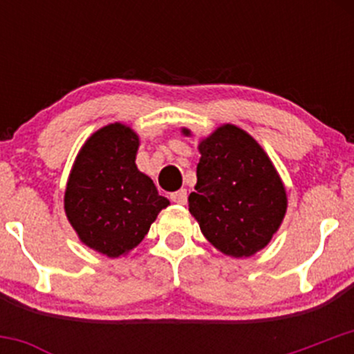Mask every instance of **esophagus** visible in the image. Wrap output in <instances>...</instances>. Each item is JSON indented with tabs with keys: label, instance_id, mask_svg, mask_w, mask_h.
Instances as JSON below:
<instances>
[{
	"label": "esophagus",
	"instance_id": "34e87169",
	"mask_svg": "<svg viewBox=\"0 0 354 354\" xmlns=\"http://www.w3.org/2000/svg\"><path fill=\"white\" fill-rule=\"evenodd\" d=\"M171 200H173L174 203H180V205H185L187 203V190L185 188H181V190L174 192V194H171Z\"/></svg>",
	"mask_w": 354,
	"mask_h": 354
}]
</instances>
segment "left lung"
I'll use <instances>...</instances> for the list:
<instances>
[{
    "label": "left lung",
    "instance_id": "left-lung-1",
    "mask_svg": "<svg viewBox=\"0 0 354 354\" xmlns=\"http://www.w3.org/2000/svg\"><path fill=\"white\" fill-rule=\"evenodd\" d=\"M181 133L190 137L192 131L181 128ZM198 152L190 214L224 255H255L269 245L286 216V188L276 166L252 135L231 123L202 138Z\"/></svg>",
    "mask_w": 354,
    "mask_h": 354
}]
</instances>
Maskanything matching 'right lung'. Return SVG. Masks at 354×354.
I'll return each mask as SVG.
<instances>
[{"label": "right lung", "mask_w": 354, "mask_h": 354, "mask_svg": "<svg viewBox=\"0 0 354 354\" xmlns=\"http://www.w3.org/2000/svg\"><path fill=\"white\" fill-rule=\"evenodd\" d=\"M140 140L128 124L111 123L78 151L65 190V214L78 240L118 259L135 248L169 200L138 171Z\"/></svg>", "instance_id": "add662e5"}]
</instances>
